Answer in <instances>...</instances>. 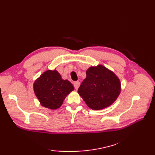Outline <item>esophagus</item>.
Here are the masks:
<instances>
[{
	"instance_id": "esophagus-1",
	"label": "esophagus",
	"mask_w": 155,
	"mask_h": 155,
	"mask_svg": "<svg viewBox=\"0 0 155 155\" xmlns=\"http://www.w3.org/2000/svg\"><path fill=\"white\" fill-rule=\"evenodd\" d=\"M79 85H80V82H79V81H76V82H74V88H75V89H76V90H78L79 87Z\"/></svg>"
}]
</instances>
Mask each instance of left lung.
Instances as JSON below:
<instances>
[{
    "instance_id": "obj_1",
    "label": "left lung",
    "mask_w": 155,
    "mask_h": 155,
    "mask_svg": "<svg viewBox=\"0 0 155 155\" xmlns=\"http://www.w3.org/2000/svg\"><path fill=\"white\" fill-rule=\"evenodd\" d=\"M86 75L78 92L88 107L101 110L113 104L121 91L119 78L103 65L90 67Z\"/></svg>"
}]
</instances>
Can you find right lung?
Listing matches in <instances>:
<instances>
[{"label": "right lung", "mask_w": 155, "mask_h": 155, "mask_svg": "<svg viewBox=\"0 0 155 155\" xmlns=\"http://www.w3.org/2000/svg\"><path fill=\"white\" fill-rule=\"evenodd\" d=\"M34 90L42 106L56 109L61 106L66 96L74 91V87L69 81L63 80L55 70H48L36 79Z\"/></svg>", "instance_id": "obj_1"}]
</instances>
